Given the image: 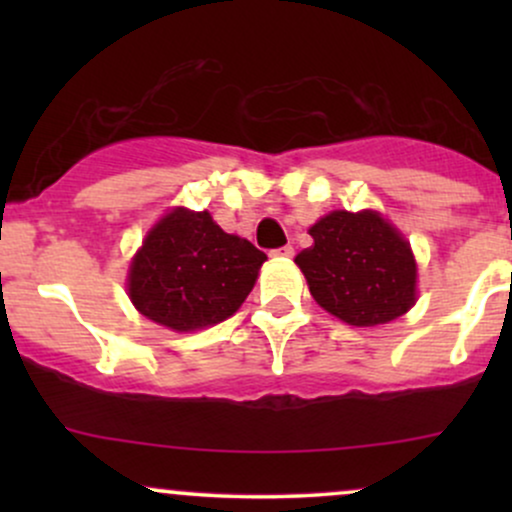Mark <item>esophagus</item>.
<instances>
[{
	"label": "esophagus",
	"instance_id": "esophagus-1",
	"mask_svg": "<svg viewBox=\"0 0 512 512\" xmlns=\"http://www.w3.org/2000/svg\"><path fill=\"white\" fill-rule=\"evenodd\" d=\"M272 257H293V248L291 245H284V248L272 250Z\"/></svg>",
	"mask_w": 512,
	"mask_h": 512
}]
</instances>
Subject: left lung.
Here are the masks:
<instances>
[{
    "mask_svg": "<svg viewBox=\"0 0 512 512\" xmlns=\"http://www.w3.org/2000/svg\"><path fill=\"white\" fill-rule=\"evenodd\" d=\"M313 248L296 264L327 313L354 327L404 315L416 301V262L409 243L375 211H332L310 228Z\"/></svg>",
    "mask_w": 512,
    "mask_h": 512,
    "instance_id": "8db88e82",
    "label": "left lung"
}]
</instances>
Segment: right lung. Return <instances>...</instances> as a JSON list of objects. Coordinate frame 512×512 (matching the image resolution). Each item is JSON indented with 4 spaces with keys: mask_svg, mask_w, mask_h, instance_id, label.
I'll use <instances>...</instances> for the list:
<instances>
[{
    "mask_svg": "<svg viewBox=\"0 0 512 512\" xmlns=\"http://www.w3.org/2000/svg\"><path fill=\"white\" fill-rule=\"evenodd\" d=\"M264 260L250 240L223 233L209 211L175 209L132 260L129 298L158 325L202 330L236 313Z\"/></svg>",
    "mask_w": 512,
    "mask_h": 512,
    "instance_id": "add662e5",
    "label": "right lung"
}]
</instances>
